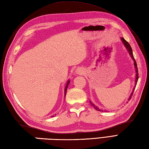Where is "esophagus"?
Returning a JSON list of instances; mask_svg holds the SVG:
<instances>
[{
    "mask_svg": "<svg viewBox=\"0 0 149 149\" xmlns=\"http://www.w3.org/2000/svg\"><path fill=\"white\" fill-rule=\"evenodd\" d=\"M77 72H79V73H81V72H81V71H79V70Z\"/></svg>",
    "mask_w": 149,
    "mask_h": 149,
    "instance_id": "1",
    "label": "esophagus"
}]
</instances>
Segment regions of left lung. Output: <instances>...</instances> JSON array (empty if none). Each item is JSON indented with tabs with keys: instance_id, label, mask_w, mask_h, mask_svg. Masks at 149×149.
<instances>
[{
	"instance_id": "1",
	"label": "left lung",
	"mask_w": 149,
	"mask_h": 149,
	"mask_svg": "<svg viewBox=\"0 0 149 149\" xmlns=\"http://www.w3.org/2000/svg\"><path fill=\"white\" fill-rule=\"evenodd\" d=\"M122 41L123 43L124 44L125 47H126V48H127V50H128V52H129V54H130L131 57V58H132V59H133V61H134V66H135L136 72V84H137V82H138V67H137L136 62L135 59H134V58L133 54H132V49H131V45H129V43L127 42V41H126L124 38H122ZM134 89H135V87L133 88V91H132V92L131 95H130V97L129 98V100L131 99V98L132 97V95H133V92H134ZM90 104H91V106H92L94 107V109H96V110H97V111H101L100 109H99V107H97V106H95V105H94V104H93L92 102H91V101H90Z\"/></svg>"
}]
</instances>
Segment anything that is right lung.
I'll list each match as a JSON object with an SVG mask.
<instances>
[{
  "mask_svg": "<svg viewBox=\"0 0 149 149\" xmlns=\"http://www.w3.org/2000/svg\"><path fill=\"white\" fill-rule=\"evenodd\" d=\"M69 83H70V81H68V82H67V84H66V87H65V96H66V91H67V88H68V86L69 85Z\"/></svg>",
  "mask_w": 149,
  "mask_h": 149,
  "instance_id": "obj_1",
  "label": "right lung"
}]
</instances>
